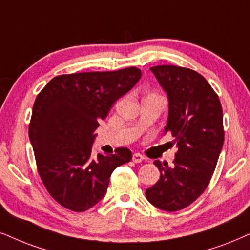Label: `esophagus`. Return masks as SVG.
Listing matches in <instances>:
<instances>
[{
    "instance_id": "34e87169",
    "label": "esophagus",
    "mask_w": 250,
    "mask_h": 250,
    "mask_svg": "<svg viewBox=\"0 0 250 250\" xmlns=\"http://www.w3.org/2000/svg\"><path fill=\"white\" fill-rule=\"evenodd\" d=\"M144 159H145L144 155H143V154H140V153H134L133 156H132V160H133V162H135V163L141 162Z\"/></svg>"
}]
</instances>
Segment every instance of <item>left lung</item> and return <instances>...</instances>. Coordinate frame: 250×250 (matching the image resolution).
<instances>
[{
	"instance_id": "1",
	"label": "left lung",
	"mask_w": 250,
	"mask_h": 250,
	"mask_svg": "<svg viewBox=\"0 0 250 250\" xmlns=\"http://www.w3.org/2000/svg\"><path fill=\"white\" fill-rule=\"evenodd\" d=\"M150 70L168 95L165 131L175 138L178 150L172 167L154 161L161 176L146 190V198L160 210L180 211L210 183L224 145L223 107L210 83L195 70L171 64Z\"/></svg>"
}]
</instances>
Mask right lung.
<instances>
[{
  "label": "right lung",
  "mask_w": 250,
  "mask_h": 250,
  "mask_svg": "<svg viewBox=\"0 0 250 250\" xmlns=\"http://www.w3.org/2000/svg\"><path fill=\"white\" fill-rule=\"evenodd\" d=\"M140 78L137 67L63 74L38 94L29 137L39 176L61 206L74 212L91 208L106 193L112 171L131 161V150L125 147L92 156L91 145L100 120Z\"/></svg>",
  "instance_id": "right-lung-1"
}]
</instances>
